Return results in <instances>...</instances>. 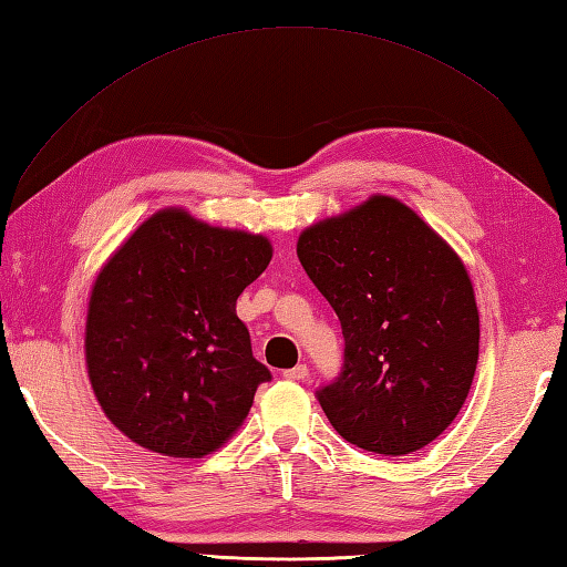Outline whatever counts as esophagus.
<instances>
[{
  "instance_id": "1",
  "label": "esophagus",
  "mask_w": 567,
  "mask_h": 567,
  "mask_svg": "<svg viewBox=\"0 0 567 567\" xmlns=\"http://www.w3.org/2000/svg\"><path fill=\"white\" fill-rule=\"evenodd\" d=\"M282 375H285L287 380H307L309 368H307V365H295V368H290V370H285Z\"/></svg>"
}]
</instances>
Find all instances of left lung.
Masks as SVG:
<instances>
[{
    "label": "left lung",
    "mask_w": 567,
    "mask_h": 567,
    "mask_svg": "<svg viewBox=\"0 0 567 567\" xmlns=\"http://www.w3.org/2000/svg\"><path fill=\"white\" fill-rule=\"evenodd\" d=\"M297 256L346 339L341 378L317 394L331 426L380 455L439 439L467 400L480 353L461 256L388 195L305 228Z\"/></svg>",
    "instance_id": "obj_1"
}]
</instances>
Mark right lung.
<instances>
[{"label": "right lung", "instance_id": "add662e5", "mask_svg": "<svg viewBox=\"0 0 567 567\" xmlns=\"http://www.w3.org/2000/svg\"><path fill=\"white\" fill-rule=\"evenodd\" d=\"M272 258L262 234L148 216L92 285L84 360L94 396L134 443L204 457L234 436L270 370L252 358L236 299Z\"/></svg>", "mask_w": 567, "mask_h": 567}]
</instances>
